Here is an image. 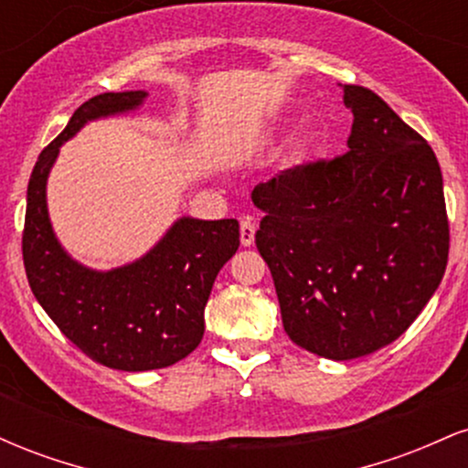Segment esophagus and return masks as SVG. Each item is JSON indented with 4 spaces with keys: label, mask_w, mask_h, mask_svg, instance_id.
<instances>
[{
    "label": "esophagus",
    "mask_w": 468,
    "mask_h": 468,
    "mask_svg": "<svg viewBox=\"0 0 468 468\" xmlns=\"http://www.w3.org/2000/svg\"><path fill=\"white\" fill-rule=\"evenodd\" d=\"M239 239L241 246H252V241H255V219L249 216L239 219Z\"/></svg>",
    "instance_id": "obj_1"
}]
</instances>
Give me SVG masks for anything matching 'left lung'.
<instances>
[{
    "label": "left lung",
    "instance_id": "obj_1",
    "mask_svg": "<svg viewBox=\"0 0 468 468\" xmlns=\"http://www.w3.org/2000/svg\"><path fill=\"white\" fill-rule=\"evenodd\" d=\"M350 152L297 165L252 189L255 244L286 335L332 361L389 346L433 297L449 260L433 149L361 85H343Z\"/></svg>",
    "mask_w": 468,
    "mask_h": 468
}]
</instances>
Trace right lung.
<instances>
[{"mask_svg":"<svg viewBox=\"0 0 468 468\" xmlns=\"http://www.w3.org/2000/svg\"><path fill=\"white\" fill-rule=\"evenodd\" d=\"M144 90L85 101L39 154L28 182L24 266L58 330L96 363L122 372L169 367L200 346L213 282L239 249L238 219L180 218L141 260L94 271L68 255L48 216L46 185L61 144L96 118L138 110Z\"/></svg>","mask_w":468,"mask_h":468,"instance_id":"right-lung-1","label":"right lung"}]
</instances>
